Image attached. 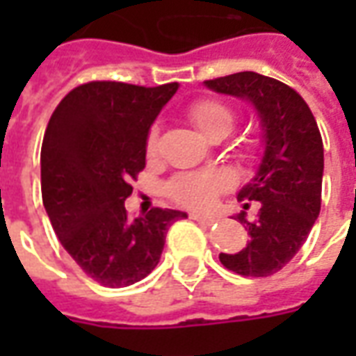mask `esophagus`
<instances>
[{
    "instance_id": "obj_1",
    "label": "esophagus",
    "mask_w": 356,
    "mask_h": 356,
    "mask_svg": "<svg viewBox=\"0 0 356 356\" xmlns=\"http://www.w3.org/2000/svg\"><path fill=\"white\" fill-rule=\"evenodd\" d=\"M191 219H194V221H198V223L204 225V227H211V225L216 223V219H213V217L200 216V213H191Z\"/></svg>"
}]
</instances>
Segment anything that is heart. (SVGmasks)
<instances>
[{
    "instance_id": "obj_1",
    "label": "heart",
    "mask_w": 356,
    "mask_h": 356,
    "mask_svg": "<svg viewBox=\"0 0 356 356\" xmlns=\"http://www.w3.org/2000/svg\"><path fill=\"white\" fill-rule=\"evenodd\" d=\"M188 116L198 127V131L206 137L217 129L229 133L234 124L232 110L219 101L196 102L191 106ZM156 140H158V129L152 127L147 139V150L150 154L156 150ZM229 185H231V177L225 171H193L173 179L168 186V193L186 208L206 209L216 202L217 194L223 193Z\"/></svg>"
}]
</instances>
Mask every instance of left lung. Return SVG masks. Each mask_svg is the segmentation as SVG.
I'll return each instance as SVG.
<instances>
[{
    "label": "left lung",
    "instance_id": "1",
    "mask_svg": "<svg viewBox=\"0 0 356 356\" xmlns=\"http://www.w3.org/2000/svg\"><path fill=\"white\" fill-rule=\"evenodd\" d=\"M219 95L252 104L261 129L263 152L255 175L238 191L248 209L259 211L246 225L248 244L236 254H219V261L242 276H270L298 254L321 213L324 147L313 112L301 95L282 81L257 72H236L204 81Z\"/></svg>",
    "mask_w": 356,
    "mask_h": 356
}]
</instances>
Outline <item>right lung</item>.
Wrapping results in <instances>:
<instances>
[{"label": "right lung", "instance_id": "obj_1", "mask_svg": "<svg viewBox=\"0 0 356 356\" xmlns=\"http://www.w3.org/2000/svg\"><path fill=\"white\" fill-rule=\"evenodd\" d=\"M179 83L91 81L60 101L42 145V198L60 244L93 280L139 282L158 265L168 227L186 217L154 208L129 219L125 198L147 163L148 131Z\"/></svg>", "mask_w": 356, "mask_h": 356}]
</instances>
